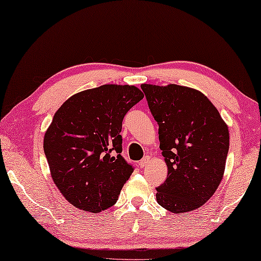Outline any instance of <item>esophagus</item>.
I'll return each mask as SVG.
<instances>
[{
	"instance_id": "esophagus-1",
	"label": "esophagus",
	"mask_w": 261,
	"mask_h": 261,
	"mask_svg": "<svg viewBox=\"0 0 261 261\" xmlns=\"http://www.w3.org/2000/svg\"><path fill=\"white\" fill-rule=\"evenodd\" d=\"M149 161H150V157H149V156H146L143 160H141L140 164H139L140 168H144V166H147L148 163H149Z\"/></svg>"
}]
</instances>
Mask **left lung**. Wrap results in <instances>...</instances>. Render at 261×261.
<instances>
[{
	"label": "left lung",
	"mask_w": 261,
	"mask_h": 261,
	"mask_svg": "<svg viewBox=\"0 0 261 261\" xmlns=\"http://www.w3.org/2000/svg\"><path fill=\"white\" fill-rule=\"evenodd\" d=\"M159 123L166 180L156 200L174 214L192 212L212 198L223 178L229 129L219 111L198 90L182 85H141Z\"/></svg>",
	"instance_id": "8db88e82"
}]
</instances>
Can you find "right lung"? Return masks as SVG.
I'll return each instance as SVG.
<instances>
[{
  "mask_svg": "<svg viewBox=\"0 0 261 261\" xmlns=\"http://www.w3.org/2000/svg\"><path fill=\"white\" fill-rule=\"evenodd\" d=\"M144 96L134 85L104 84L71 96L44 138L50 176L81 211L100 213L117 202L133 172L120 155L122 120Z\"/></svg>",
  "mask_w": 261,
  "mask_h": 261,
  "instance_id": "obj_1",
  "label": "right lung"
}]
</instances>
